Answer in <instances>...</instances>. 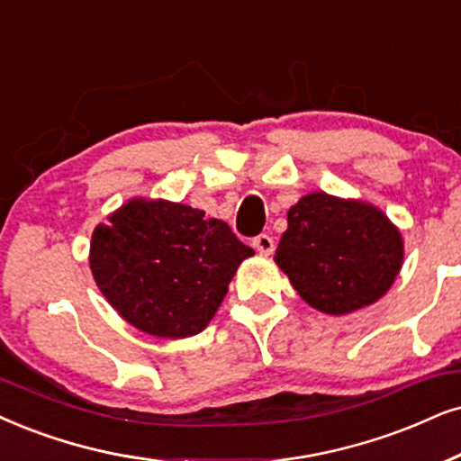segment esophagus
<instances>
[{
  "mask_svg": "<svg viewBox=\"0 0 461 461\" xmlns=\"http://www.w3.org/2000/svg\"><path fill=\"white\" fill-rule=\"evenodd\" d=\"M253 247L258 249L261 255H270L272 250H274V240H272V236H267V234H259V236H255V238H253Z\"/></svg>",
  "mask_w": 461,
  "mask_h": 461,
  "instance_id": "obj_1",
  "label": "esophagus"
}]
</instances>
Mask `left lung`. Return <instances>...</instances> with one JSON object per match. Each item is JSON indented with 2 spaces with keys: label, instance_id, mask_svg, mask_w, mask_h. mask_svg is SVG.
Returning a JSON list of instances; mask_svg holds the SVG:
<instances>
[{
  "label": "left lung",
  "instance_id": "1",
  "mask_svg": "<svg viewBox=\"0 0 461 461\" xmlns=\"http://www.w3.org/2000/svg\"><path fill=\"white\" fill-rule=\"evenodd\" d=\"M276 261L317 311L347 314L381 298L402 266V236L364 202L311 194L287 214Z\"/></svg>",
  "mask_w": 461,
  "mask_h": 461
}]
</instances>
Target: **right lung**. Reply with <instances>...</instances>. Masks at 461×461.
Listing matches in <instances>:
<instances>
[{"mask_svg": "<svg viewBox=\"0 0 461 461\" xmlns=\"http://www.w3.org/2000/svg\"><path fill=\"white\" fill-rule=\"evenodd\" d=\"M253 249L230 225L172 202L131 200L93 231L97 287L133 328L187 338L206 328Z\"/></svg>", "mask_w": 461, "mask_h": 461, "instance_id": "add662e5", "label": "right lung"}]
</instances>
